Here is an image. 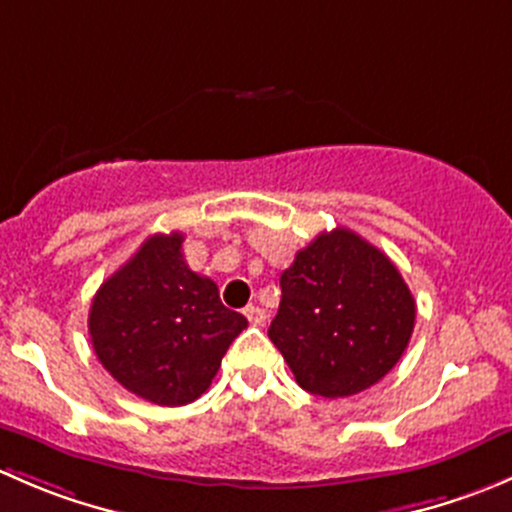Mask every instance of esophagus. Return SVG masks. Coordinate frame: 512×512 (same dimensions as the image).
I'll return each instance as SVG.
<instances>
[{"mask_svg":"<svg viewBox=\"0 0 512 512\" xmlns=\"http://www.w3.org/2000/svg\"><path fill=\"white\" fill-rule=\"evenodd\" d=\"M242 314H245L247 322L255 324V327H260V324H265V312H262L260 307H255V304H247V307L242 309Z\"/></svg>","mask_w":512,"mask_h":512,"instance_id":"obj_1","label":"esophagus"}]
</instances>
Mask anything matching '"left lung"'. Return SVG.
Here are the masks:
<instances>
[{"instance_id": "8db88e82", "label": "left lung", "mask_w": 512, "mask_h": 512, "mask_svg": "<svg viewBox=\"0 0 512 512\" xmlns=\"http://www.w3.org/2000/svg\"><path fill=\"white\" fill-rule=\"evenodd\" d=\"M280 287L267 334L309 394H359L409 347L414 294L394 262L347 227L322 232L299 250Z\"/></svg>"}]
</instances>
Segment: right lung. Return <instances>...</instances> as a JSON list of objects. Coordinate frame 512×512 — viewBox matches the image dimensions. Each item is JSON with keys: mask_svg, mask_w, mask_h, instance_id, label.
I'll list each match as a JSON object with an SVG mask.
<instances>
[{"mask_svg": "<svg viewBox=\"0 0 512 512\" xmlns=\"http://www.w3.org/2000/svg\"><path fill=\"white\" fill-rule=\"evenodd\" d=\"M183 232L151 235L98 287L89 312L103 369L131 394L183 406L208 391L232 339L247 327L218 285L183 257Z\"/></svg>", "mask_w": 512, "mask_h": 512, "instance_id": "obj_1", "label": "right lung"}]
</instances>
